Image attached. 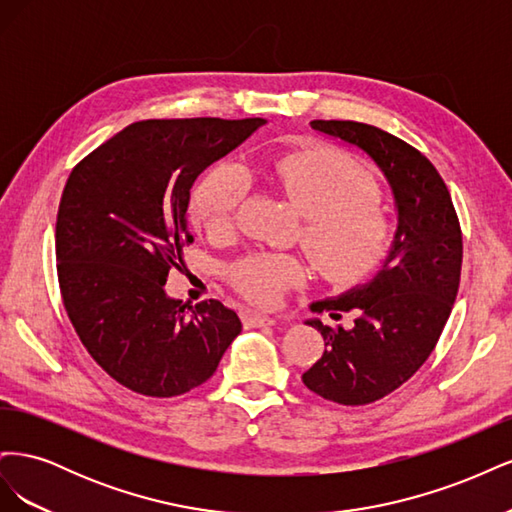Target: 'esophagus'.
<instances>
[{
  "instance_id": "34e87169",
  "label": "esophagus",
  "mask_w": 512,
  "mask_h": 512,
  "mask_svg": "<svg viewBox=\"0 0 512 512\" xmlns=\"http://www.w3.org/2000/svg\"><path fill=\"white\" fill-rule=\"evenodd\" d=\"M243 324L245 327H273V324H277V318L273 316H265V314H245L243 316Z\"/></svg>"
}]
</instances>
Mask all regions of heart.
Wrapping results in <instances>:
<instances>
[{
    "instance_id": "1",
    "label": "heart",
    "mask_w": 512,
    "mask_h": 512,
    "mask_svg": "<svg viewBox=\"0 0 512 512\" xmlns=\"http://www.w3.org/2000/svg\"><path fill=\"white\" fill-rule=\"evenodd\" d=\"M269 177L305 218L301 241L316 271L333 284H356L389 260L397 241L391 209L376 194L369 170L346 151L314 147L282 153ZM250 196V175L237 162H218L198 181L192 207L213 235L235 228ZM305 280L303 260L252 252L230 267V282L254 305L273 307Z\"/></svg>"
}]
</instances>
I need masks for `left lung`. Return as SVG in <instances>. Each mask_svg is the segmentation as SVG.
<instances>
[{"label": "left lung", "instance_id": "1", "mask_svg": "<svg viewBox=\"0 0 512 512\" xmlns=\"http://www.w3.org/2000/svg\"><path fill=\"white\" fill-rule=\"evenodd\" d=\"M312 128L363 149L395 194L397 241L382 271L312 305L333 320L352 314L350 327L307 320L324 352L303 384L335 404L365 406L399 389L436 348L459 290L461 226L436 166L406 141L359 121L316 119Z\"/></svg>", "mask_w": 512, "mask_h": 512}]
</instances>
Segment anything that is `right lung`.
Returning a JSON list of instances; mask_svg holds the SVG:
<instances>
[{
	"label": "right lung",
	"mask_w": 512,
	"mask_h": 512,
	"mask_svg": "<svg viewBox=\"0 0 512 512\" xmlns=\"http://www.w3.org/2000/svg\"><path fill=\"white\" fill-rule=\"evenodd\" d=\"M262 123L136 121L72 168L55 226L61 299L91 359L134 393L196 389L241 333L239 316L220 301L170 299L166 277L185 269L196 177Z\"/></svg>",
	"instance_id": "add662e5"
}]
</instances>
